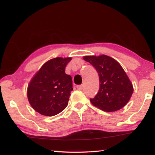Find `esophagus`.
<instances>
[{
    "label": "esophagus",
    "instance_id": "1",
    "mask_svg": "<svg viewBox=\"0 0 155 155\" xmlns=\"http://www.w3.org/2000/svg\"><path fill=\"white\" fill-rule=\"evenodd\" d=\"M76 88L78 89V90H81L83 89V85L81 84V85H78V86H76Z\"/></svg>",
    "mask_w": 155,
    "mask_h": 155
}]
</instances>
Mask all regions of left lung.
<instances>
[{"instance_id": "8db88e82", "label": "left lung", "mask_w": 155, "mask_h": 155, "mask_svg": "<svg viewBox=\"0 0 155 155\" xmlns=\"http://www.w3.org/2000/svg\"><path fill=\"white\" fill-rule=\"evenodd\" d=\"M83 59L93 65L100 81V88L90 102L106 112L118 111L128 103L133 92V84L121 65L107 55L84 56Z\"/></svg>"}]
</instances>
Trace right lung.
I'll return each mask as SVG.
<instances>
[{
    "instance_id": "1",
    "label": "right lung",
    "mask_w": 155,
    "mask_h": 155,
    "mask_svg": "<svg viewBox=\"0 0 155 155\" xmlns=\"http://www.w3.org/2000/svg\"><path fill=\"white\" fill-rule=\"evenodd\" d=\"M71 58H55L46 62L30 81L27 90L32 108L44 116H54L68 104L72 79L65 73Z\"/></svg>"
}]
</instances>
